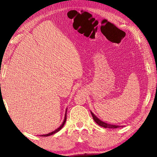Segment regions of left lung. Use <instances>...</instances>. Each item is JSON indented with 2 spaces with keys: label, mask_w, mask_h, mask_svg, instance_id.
Masks as SVG:
<instances>
[{
  "label": "left lung",
  "mask_w": 157,
  "mask_h": 157,
  "mask_svg": "<svg viewBox=\"0 0 157 157\" xmlns=\"http://www.w3.org/2000/svg\"><path fill=\"white\" fill-rule=\"evenodd\" d=\"M91 113L93 116V118L95 121V123L99 124L100 126L105 127V128H111V129H115V128H118V127H123V126H119V125H115V124H108L105 123L104 121H102L100 120L98 117L95 115V114L91 111Z\"/></svg>",
  "instance_id": "1"
}]
</instances>
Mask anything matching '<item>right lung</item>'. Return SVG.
Returning a JSON list of instances; mask_svg holds the SVG:
<instances>
[{"instance_id": "obj_1", "label": "right lung", "mask_w": 157, "mask_h": 157, "mask_svg": "<svg viewBox=\"0 0 157 157\" xmlns=\"http://www.w3.org/2000/svg\"><path fill=\"white\" fill-rule=\"evenodd\" d=\"M66 112H67V109H66V112H65V116H64V118H63V121L62 122V124H61V125H60L59 127H58V128H57L56 129L54 130V131H52V132H51L48 133V134H43V135H41V136H51V135L54 134H55V133H57V132H59V130L62 128L63 126L64 125V124H65V123H66Z\"/></svg>"}]
</instances>
